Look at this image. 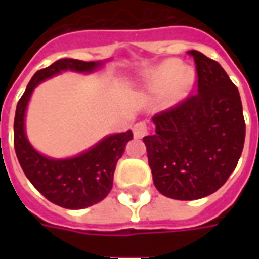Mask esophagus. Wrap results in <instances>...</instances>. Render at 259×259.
<instances>
[{
	"label": "esophagus",
	"instance_id": "esophagus-1",
	"mask_svg": "<svg viewBox=\"0 0 259 259\" xmlns=\"http://www.w3.org/2000/svg\"><path fill=\"white\" fill-rule=\"evenodd\" d=\"M148 135V126L146 123H136L133 126V136H135L136 139H141V137H144V136Z\"/></svg>",
	"mask_w": 259,
	"mask_h": 259
}]
</instances>
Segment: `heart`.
Returning <instances> with one entry per match:
<instances>
[{
  "label": "heart",
  "mask_w": 259,
  "mask_h": 259,
  "mask_svg": "<svg viewBox=\"0 0 259 259\" xmlns=\"http://www.w3.org/2000/svg\"><path fill=\"white\" fill-rule=\"evenodd\" d=\"M194 83V70L183 66L176 59H168L159 64L144 77L148 91H159L163 88V97L170 104L180 101Z\"/></svg>",
  "instance_id": "b5f03b06"
}]
</instances>
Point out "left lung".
Wrapping results in <instances>:
<instances>
[{"label": "left lung", "instance_id": "obj_1", "mask_svg": "<svg viewBox=\"0 0 259 259\" xmlns=\"http://www.w3.org/2000/svg\"><path fill=\"white\" fill-rule=\"evenodd\" d=\"M198 93L152 116L155 133L146 136L154 185L174 200H198L215 193L239 162L245 139L237 87L217 61L189 51Z\"/></svg>", "mask_w": 259, "mask_h": 259}]
</instances>
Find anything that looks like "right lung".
<instances>
[{
  "label": "right lung",
  "instance_id": "add662e5",
  "mask_svg": "<svg viewBox=\"0 0 259 259\" xmlns=\"http://www.w3.org/2000/svg\"><path fill=\"white\" fill-rule=\"evenodd\" d=\"M104 62L59 59L48 68L37 70L20 97L14 122V146L26 178L48 201L68 209H83L102 201L112 189L113 172L124 147L133 139L132 130L104 137L79 155L55 159L33 148L25 132V116L33 90L44 80L61 72L90 73Z\"/></svg>",
  "mask_w": 259,
  "mask_h": 259
}]
</instances>
